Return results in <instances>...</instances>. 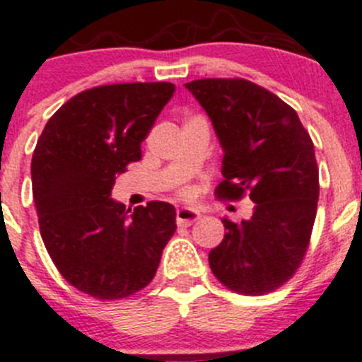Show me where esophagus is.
Listing matches in <instances>:
<instances>
[{
  "instance_id": "1",
  "label": "esophagus",
  "mask_w": 362,
  "mask_h": 362,
  "mask_svg": "<svg viewBox=\"0 0 362 362\" xmlns=\"http://www.w3.org/2000/svg\"><path fill=\"white\" fill-rule=\"evenodd\" d=\"M200 218V214L193 209H178L177 211V226L178 227H189L193 226L194 221Z\"/></svg>"
}]
</instances>
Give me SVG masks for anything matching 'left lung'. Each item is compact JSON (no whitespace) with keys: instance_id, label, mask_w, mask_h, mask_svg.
Listing matches in <instances>:
<instances>
[{"instance_id":"left-lung-1","label":"left lung","mask_w":362,"mask_h":362,"mask_svg":"<svg viewBox=\"0 0 362 362\" xmlns=\"http://www.w3.org/2000/svg\"><path fill=\"white\" fill-rule=\"evenodd\" d=\"M211 117L223 148L216 197L254 202L250 220H226L227 234L209 252L221 285L262 296L285 285L301 265L317 213L319 168L314 142L298 113L247 79L185 84Z\"/></svg>"}]
</instances>
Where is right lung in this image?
Masks as SVG:
<instances>
[{"mask_svg": "<svg viewBox=\"0 0 362 362\" xmlns=\"http://www.w3.org/2000/svg\"><path fill=\"white\" fill-rule=\"evenodd\" d=\"M171 83L104 84L77 93L48 119L32 155V193L45 247L59 274L95 299L149 285L177 230L168 202L126 209L115 175L142 157L141 142L173 97Z\"/></svg>", "mask_w": 362, "mask_h": 362, "instance_id": "right-lung-1", "label": "right lung"}]
</instances>
